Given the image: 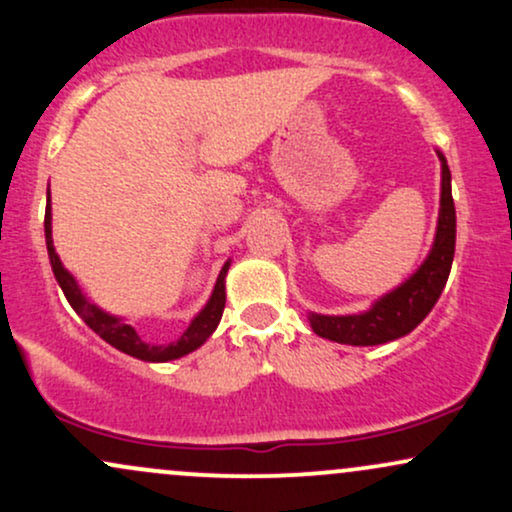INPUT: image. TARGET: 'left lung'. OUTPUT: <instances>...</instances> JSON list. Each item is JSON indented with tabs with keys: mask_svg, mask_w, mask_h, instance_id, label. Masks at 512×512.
Segmentation results:
<instances>
[{
	"mask_svg": "<svg viewBox=\"0 0 512 512\" xmlns=\"http://www.w3.org/2000/svg\"><path fill=\"white\" fill-rule=\"evenodd\" d=\"M440 158V211L433 248L414 274L395 291L378 298L366 313L358 315H317L310 313V327L317 337L337 344L375 346L404 337L431 313L445 289L455 257V202H452L450 168L445 156Z\"/></svg>",
	"mask_w": 512,
	"mask_h": 512,
	"instance_id": "left-lung-1",
	"label": "left lung"
}]
</instances>
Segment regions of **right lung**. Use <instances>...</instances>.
Listing matches in <instances>:
<instances>
[{
    "label": "right lung",
    "mask_w": 512,
    "mask_h": 512,
    "mask_svg": "<svg viewBox=\"0 0 512 512\" xmlns=\"http://www.w3.org/2000/svg\"><path fill=\"white\" fill-rule=\"evenodd\" d=\"M45 243H48V255H50V264H52V272H55L57 284L67 296V301L72 308L76 310V315L91 327L98 337L105 339L110 346H115L117 351L122 354H129L134 358H142V361L149 363H166L173 361V358L187 356L190 351H195L202 346L207 339L214 334L216 327H219L223 308H226V272L231 267V260L223 264V269L219 272V279H216L214 291H211V298L199 310L195 320L190 322L185 332H182L180 339L170 344H149L139 337L137 330L132 325H127L122 317H115L105 310L98 308L96 303H91L88 298L81 293L79 284L72 274L64 269V264L60 260V255L55 252V245H52V207H50V192H48V209H45Z\"/></svg>",
    "instance_id": "1"
}]
</instances>
